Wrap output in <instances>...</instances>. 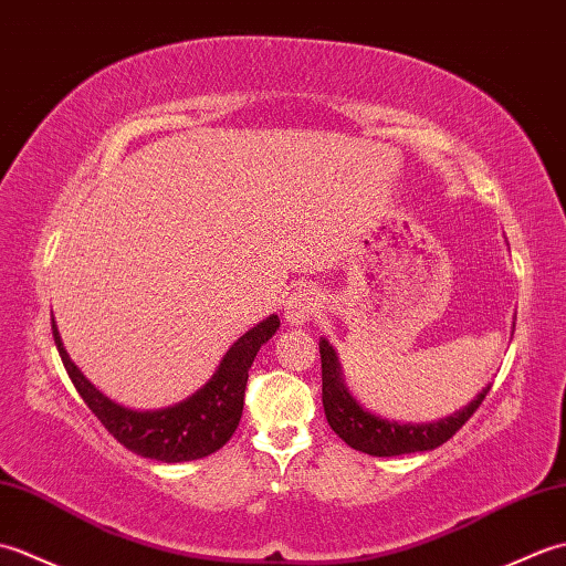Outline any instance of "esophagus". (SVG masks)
<instances>
[{"label": "esophagus", "mask_w": 566, "mask_h": 566, "mask_svg": "<svg viewBox=\"0 0 566 566\" xmlns=\"http://www.w3.org/2000/svg\"><path fill=\"white\" fill-rule=\"evenodd\" d=\"M321 294L314 290V286H298V290L290 296L286 302V311L284 316L290 318V323L294 326H304L306 321L314 318L321 311Z\"/></svg>", "instance_id": "esophagus-1"}]
</instances>
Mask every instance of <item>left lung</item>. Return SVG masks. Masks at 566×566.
Masks as SVG:
<instances>
[{
  "label": "left lung",
  "instance_id": "8db88e82",
  "mask_svg": "<svg viewBox=\"0 0 566 566\" xmlns=\"http://www.w3.org/2000/svg\"><path fill=\"white\" fill-rule=\"evenodd\" d=\"M321 347V375H323V411H326L328 426L335 430V436L343 438L350 448L375 454V457H396L408 452H426L436 450L442 442H448L457 430H460L482 401L491 387H486L476 399L464 406L462 411L452 413L450 418H442L438 423H394V420H384L371 416L359 406L340 379V365L335 350L323 338Z\"/></svg>",
  "mask_w": 566,
  "mask_h": 566
}]
</instances>
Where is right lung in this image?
<instances>
[{
    "label": "right lung",
    "mask_w": 566,
    "mask_h": 566,
    "mask_svg": "<svg viewBox=\"0 0 566 566\" xmlns=\"http://www.w3.org/2000/svg\"><path fill=\"white\" fill-rule=\"evenodd\" d=\"M276 328H280V318L270 316L260 326L248 331L223 355L216 375L195 396L177 406L163 408V411H130V408L109 401L70 363L55 323L53 338L67 377L75 384L82 401L126 450L158 462H189L221 450L231 440L240 416H243L248 369Z\"/></svg>",
    "instance_id": "add662e5"
}]
</instances>
